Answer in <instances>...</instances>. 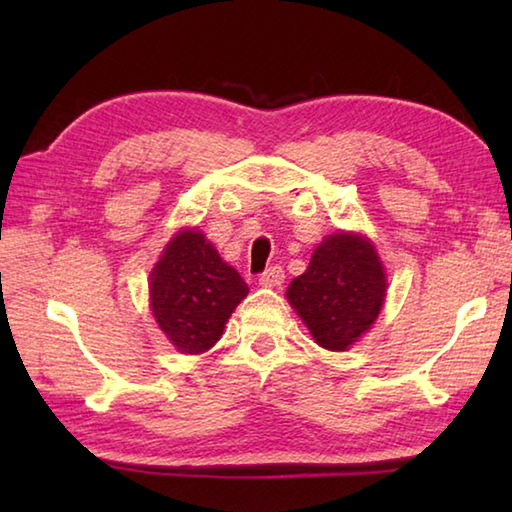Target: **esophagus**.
I'll return each mask as SVG.
<instances>
[{
    "label": "esophagus",
    "instance_id": "obj_1",
    "mask_svg": "<svg viewBox=\"0 0 512 512\" xmlns=\"http://www.w3.org/2000/svg\"><path fill=\"white\" fill-rule=\"evenodd\" d=\"M284 279H286L284 268H281V266H270V268L264 270L262 275H259V284H262L264 288H277V286L284 284Z\"/></svg>",
    "mask_w": 512,
    "mask_h": 512
}]
</instances>
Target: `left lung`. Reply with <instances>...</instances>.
<instances>
[{
    "instance_id": "8db88e82",
    "label": "left lung",
    "mask_w": 512,
    "mask_h": 512,
    "mask_svg": "<svg viewBox=\"0 0 512 512\" xmlns=\"http://www.w3.org/2000/svg\"><path fill=\"white\" fill-rule=\"evenodd\" d=\"M387 295L385 268L367 237L334 233L312 253L306 273L286 290L314 343L345 352L372 328Z\"/></svg>"
}]
</instances>
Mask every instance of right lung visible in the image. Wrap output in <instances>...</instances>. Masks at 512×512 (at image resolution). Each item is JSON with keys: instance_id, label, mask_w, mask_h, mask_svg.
Wrapping results in <instances>:
<instances>
[{"instance_id": "1", "label": "right lung", "mask_w": 512, "mask_h": 512, "mask_svg": "<svg viewBox=\"0 0 512 512\" xmlns=\"http://www.w3.org/2000/svg\"><path fill=\"white\" fill-rule=\"evenodd\" d=\"M246 295V281L198 228H182L171 237L149 275L151 312L182 354L211 350Z\"/></svg>"}]
</instances>
